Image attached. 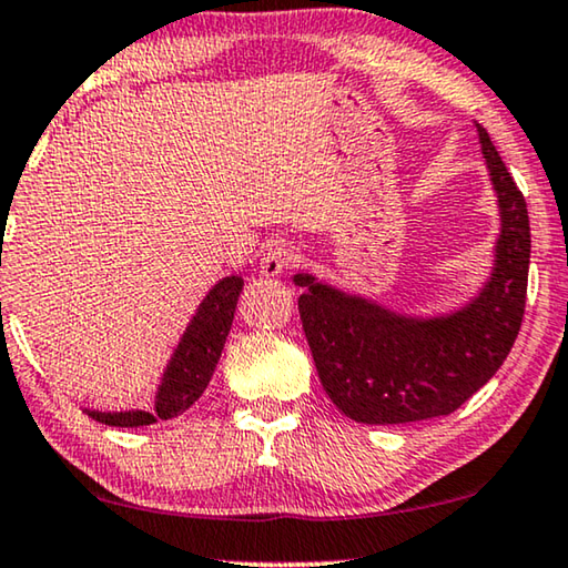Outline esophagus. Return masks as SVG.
I'll return each instance as SVG.
<instances>
[{
	"label": "esophagus",
	"instance_id": "esophagus-1",
	"mask_svg": "<svg viewBox=\"0 0 568 568\" xmlns=\"http://www.w3.org/2000/svg\"><path fill=\"white\" fill-rule=\"evenodd\" d=\"M295 262V252L287 247L283 242H275L270 244V247L262 252L260 257V275L262 277H277L283 275L287 267H291Z\"/></svg>",
	"mask_w": 568,
	"mask_h": 568
}]
</instances>
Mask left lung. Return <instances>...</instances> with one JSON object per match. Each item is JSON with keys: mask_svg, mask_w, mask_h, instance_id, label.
Masks as SVG:
<instances>
[{"mask_svg": "<svg viewBox=\"0 0 568 568\" xmlns=\"http://www.w3.org/2000/svg\"><path fill=\"white\" fill-rule=\"evenodd\" d=\"M477 132L503 224L493 277L471 303L448 316L416 318L308 273L293 277L306 287L298 311L318 379L346 418L387 426L448 416L513 349L528 293V206L485 126Z\"/></svg>", "mask_w": 568, "mask_h": 568, "instance_id": "obj_1", "label": "left lung"}]
</instances>
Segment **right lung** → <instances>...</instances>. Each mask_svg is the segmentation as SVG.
I'll return each instance as SVG.
<instances>
[{
    "label": "right lung",
    "mask_w": 568,
    "mask_h": 568,
    "mask_svg": "<svg viewBox=\"0 0 568 568\" xmlns=\"http://www.w3.org/2000/svg\"><path fill=\"white\" fill-rule=\"evenodd\" d=\"M242 285L244 281L240 275H230L211 287L206 298L201 301L196 316L185 326L181 342H178L173 357L168 362L163 383H160L155 395V410H87L89 418L104 423V426L138 428L150 426L155 420L178 418L181 413L189 410L206 390L216 362L222 357Z\"/></svg>",
    "instance_id": "right-lung-1"
}]
</instances>
